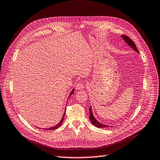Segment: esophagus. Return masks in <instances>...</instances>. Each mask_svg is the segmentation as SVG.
Instances as JSON below:
<instances>
[{
  "instance_id": "obj_1",
  "label": "esophagus",
  "mask_w": 160,
  "mask_h": 160,
  "mask_svg": "<svg viewBox=\"0 0 160 160\" xmlns=\"http://www.w3.org/2000/svg\"><path fill=\"white\" fill-rule=\"evenodd\" d=\"M84 88H85V84L84 82H79L76 84V88L78 90H82V89H84Z\"/></svg>"
}]
</instances>
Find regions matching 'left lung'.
Instances as JSON below:
<instances>
[{
  "label": "left lung",
  "mask_w": 160,
  "mask_h": 160,
  "mask_svg": "<svg viewBox=\"0 0 160 160\" xmlns=\"http://www.w3.org/2000/svg\"><path fill=\"white\" fill-rule=\"evenodd\" d=\"M121 36L122 37V38L124 39V40H125V41H126L127 43L129 46H131L135 51H137V52H138V49H137V47H136L135 43H134V41H133L131 38H130L128 37V36H127V35H122ZM89 110H90V116H89V118H90L91 122L93 124V125L94 126H96V127H98V128H105V127H108V126H107V125H103V124L99 122L95 119V117H94V116L93 115L91 107L90 108Z\"/></svg>",
  "instance_id": "1"
}]
</instances>
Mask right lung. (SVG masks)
<instances>
[{"label":"right lung","mask_w":160,"mask_h":160,"mask_svg":"<svg viewBox=\"0 0 160 160\" xmlns=\"http://www.w3.org/2000/svg\"><path fill=\"white\" fill-rule=\"evenodd\" d=\"M74 92V90H72V91L71 92V93H70V95L71 94H72V93ZM64 115H65V113H64V115H63V117H62V119H61V121H60V122L59 123H58L57 125H55V126H54V127H51V128H47V130H55V129H56V128H58L60 126H61V125H62V122H63V120H64Z\"/></svg>","instance_id":"obj_1"}]
</instances>
